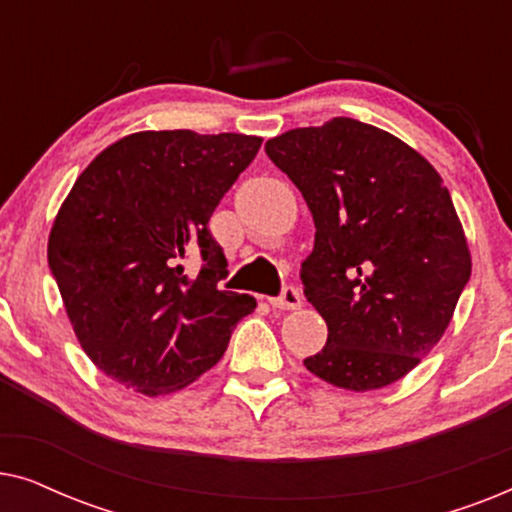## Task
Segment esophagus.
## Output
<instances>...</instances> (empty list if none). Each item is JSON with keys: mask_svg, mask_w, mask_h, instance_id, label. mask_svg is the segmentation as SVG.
<instances>
[{"mask_svg": "<svg viewBox=\"0 0 512 512\" xmlns=\"http://www.w3.org/2000/svg\"><path fill=\"white\" fill-rule=\"evenodd\" d=\"M270 305L277 307V310H298L303 305V298H300V291L296 286H284L277 298H270Z\"/></svg>", "mask_w": 512, "mask_h": 512, "instance_id": "34e87169", "label": "esophagus"}]
</instances>
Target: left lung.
Returning a JSON list of instances; mask_svg holds the SVG:
<instances>
[{
	"label": "left lung",
	"mask_w": 512,
	"mask_h": 512,
	"mask_svg": "<svg viewBox=\"0 0 512 512\" xmlns=\"http://www.w3.org/2000/svg\"><path fill=\"white\" fill-rule=\"evenodd\" d=\"M310 207L300 279L328 326L305 368L333 387L382 389L438 345L471 279V251L440 174L375 125L338 116L265 142Z\"/></svg>",
	"instance_id": "1"
}]
</instances>
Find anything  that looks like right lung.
<instances>
[{
    "mask_svg": "<svg viewBox=\"0 0 512 512\" xmlns=\"http://www.w3.org/2000/svg\"><path fill=\"white\" fill-rule=\"evenodd\" d=\"M261 137L146 130L90 163L62 202L48 265L88 359L146 396L184 389L226 352L247 293L221 291L216 205L261 149ZM201 258L198 276L183 270Z\"/></svg>",
    "mask_w": 512,
    "mask_h": 512,
    "instance_id": "add662e5",
    "label": "right lung"
}]
</instances>
